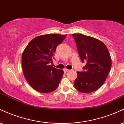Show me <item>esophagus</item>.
I'll return each mask as SVG.
<instances>
[{
  "mask_svg": "<svg viewBox=\"0 0 124 124\" xmlns=\"http://www.w3.org/2000/svg\"><path fill=\"white\" fill-rule=\"evenodd\" d=\"M69 70H70L67 69H63V71H64V73H67L68 71H69Z\"/></svg>",
  "mask_w": 124,
  "mask_h": 124,
  "instance_id": "34e87169",
  "label": "esophagus"
}]
</instances>
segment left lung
Masks as SVG:
<instances>
[{"label": "left lung", "instance_id": "obj_1", "mask_svg": "<svg viewBox=\"0 0 124 124\" xmlns=\"http://www.w3.org/2000/svg\"><path fill=\"white\" fill-rule=\"evenodd\" d=\"M84 71H77L74 87L85 93L99 89L106 81L111 67V59L106 46L96 39L81 34H73Z\"/></svg>", "mask_w": 124, "mask_h": 124}]
</instances>
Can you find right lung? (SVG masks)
<instances>
[{"label":"right lung","mask_w":124,"mask_h":124,"mask_svg":"<svg viewBox=\"0 0 124 124\" xmlns=\"http://www.w3.org/2000/svg\"><path fill=\"white\" fill-rule=\"evenodd\" d=\"M67 35L48 34L31 40L22 55L25 78L34 89L48 93L57 88L63 74V70L54 68V53Z\"/></svg>","instance_id":"add662e5"}]
</instances>
